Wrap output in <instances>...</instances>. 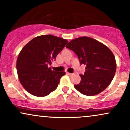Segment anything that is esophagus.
<instances>
[{
    "instance_id": "1",
    "label": "esophagus",
    "mask_w": 130,
    "mask_h": 130,
    "mask_svg": "<svg viewBox=\"0 0 130 130\" xmlns=\"http://www.w3.org/2000/svg\"><path fill=\"white\" fill-rule=\"evenodd\" d=\"M67 74H68V75H69V76H73V74L70 73H68V72H67Z\"/></svg>"
}]
</instances>
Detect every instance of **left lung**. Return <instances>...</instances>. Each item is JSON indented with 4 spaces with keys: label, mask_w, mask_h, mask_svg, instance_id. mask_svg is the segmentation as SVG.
<instances>
[{
    "label": "left lung",
    "mask_w": 130,
    "mask_h": 130,
    "mask_svg": "<svg viewBox=\"0 0 130 130\" xmlns=\"http://www.w3.org/2000/svg\"><path fill=\"white\" fill-rule=\"evenodd\" d=\"M66 47L73 51L80 63L86 65L84 74H80V83L74 85L77 90L87 96H93L106 89L116 71L115 57L104 44L87 37L75 38Z\"/></svg>",
    "instance_id": "8db88e82"
}]
</instances>
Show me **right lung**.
<instances>
[{"label":"right lung","mask_w":130,"mask_h":130,"mask_svg":"<svg viewBox=\"0 0 130 130\" xmlns=\"http://www.w3.org/2000/svg\"><path fill=\"white\" fill-rule=\"evenodd\" d=\"M68 41L52 35L33 38L24 46L16 62V69L21 84L29 93L36 96H45L57 87L65 71H55L49 65Z\"/></svg>","instance_id":"right-lung-1"}]
</instances>
